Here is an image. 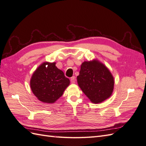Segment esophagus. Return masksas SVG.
Wrapping results in <instances>:
<instances>
[{
	"mask_svg": "<svg viewBox=\"0 0 146 146\" xmlns=\"http://www.w3.org/2000/svg\"><path fill=\"white\" fill-rule=\"evenodd\" d=\"M70 82H71L72 83H75V82H76V77L74 76L71 77V78H70Z\"/></svg>",
	"mask_w": 146,
	"mask_h": 146,
	"instance_id": "1",
	"label": "esophagus"
}]
</instances>
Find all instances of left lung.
<instances>
[{
	"label": "left lung",
	"instance_id": "obj_1",
	"mask_svg": "<svg viewBox=\"0 0 146 146\" xmlns=\"http://www.w3.org/2000/svg\"><path fill=\"white\" fill-rule=\"evenodd\" d=\"M77 79L79 87L93 104L102 103L113 93V75L107 66L96 59L82 63Z\"/></svg>",
	"mask_w": 146,
	"mask_h": 146
}]
</instances>
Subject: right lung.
<instances>
[{
  "instance_id": "add662e5",
  "label": "right lung",
  "mask_w": 146,
  "mask_h": 146,
  "mask_svg": "<svg viewBox=\"0 0 146 146\" xmlns=\"http://www.w3.org/2000/svg\"><path fill=\"white\" fill-rule=\"evenodd\" d=\"M55 64L46 61L42 63L35 70L30 79V85L33 94L43 103H55L70 84L69 78Z\"/></svg>"
}]
</instances>
